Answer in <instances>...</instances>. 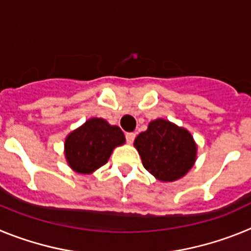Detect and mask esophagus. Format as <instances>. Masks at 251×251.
I'll use <instances>...</instances> for the list:
<instances>
[{
	"mask_svg": "<svg viewBox=\"0 0 251 251\" xmlns=\"http://www.w3.org/2000/svg\"><path fill=\"white\" fill-rule=\"evenodd\" d=\"M134 138H136V133L130 132V133H127V134H126V139H127V143H129V145H132L133 141H134Z\"/></svg>",
	"mask_w": 251,
	"mask_h": 251,
	"instance_id": "34e87169",
	"label": "esophagus"
}]
</instances>
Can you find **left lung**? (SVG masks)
I'll return each mask as SVG.
<instances>
[{
	"mask_svg": "<svg viewBox=\"0 0 251 251\" xmlns=\"http://www.w3.org/2000/svg\"><path fill=\"white\" fill-rule=\"evenodd\" d=\"M146 170L159 181H176L196 159V145L190 133L165 119L151 122L134 141Z\"/></svg>",
	"mask_w": 251,
	"mask_h": 251,
	"instance_id": "obj_1",
	"label": "left lung"
}]
</instances>
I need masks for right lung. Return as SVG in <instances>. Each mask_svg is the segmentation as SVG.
Segmentation results:
<instances>
[{
	"label": "right lung",
	"mask_w": 251,
	"mask_h": 251,
	"mask_svg": "<svg viewBox=\"0 0 251 251\" xmlns=\"http://www.w3.org/2000/svg\"><path fill=\"white\" fill-rule=\"evenodd\" d=\"M123 132L101 118H92L70 133L65 141V156L70 167L90 174L105 165L113 150L123 145Z\"/></svg>",
	"instance_id": "obj_1"
}]
</instances>
